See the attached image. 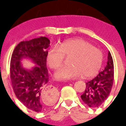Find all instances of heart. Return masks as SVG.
Returning a JSON list of instances; mask_svg holds the SVG:
<instances>
[{"label":"heart","instance_id":"b5f03b06","mask_svg":"<svg viewBox=\"0 0 126 126\" xmlns=\"http://www.w3.org/2000/svg\"><path fill=\"white\" fill-rule=\"evenodd\" d=\"M65 56L69 59V66L62 67L54 74L55 79L65 81L83 76L90 78L100 70L103 63V53L89 42L80 38L64 41L59 47L50 48L47 54V63L50 68L56 69L63 63Z\"/></svg>","mask_w":126,"mask_h":126}]
</instances>
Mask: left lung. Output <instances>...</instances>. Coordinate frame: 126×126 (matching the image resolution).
I'll return each instance as SVG.
<instances>
[{
	"mask_svg": "<svg viewBox=\"0 0 126 126\" xmlns=\"http://www.w3.org/2000/svg\"><path fill=\"white\" fill-rule=\"evenodd\" d=\"M114 79L113 58L108 52L107 65L96 77L86 83L84 93L81 95L83 102L91 108H97L108 98L112 89Z\"/></svg>",
	"mask_w": 126,
	"mask_h": 126,
	"instance_id": "1",
	"label": "left lung"
}]
</instances>
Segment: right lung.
<instances>
[{
    "label": "right lung",
    "instance_id": "obj_1",
    "mask_svg": "<svg viewBox=\"0 0 126 126\" xmlns=\"http://www.w3.org/2000/svg\"><path fill=\"white\" fill-rule=\"evenodd\" d=\"M49 46L47 37L21 42L15 48L11 59L10 78L14 93L27 108L36 112L47 110L57 96L56 89L45 90L48 82L46 58ZM23 58L31 60L36 66L31 70L24 68L20 62ZM42 94L47 98L42 97Z\"/></svg>",
    "mask_w": 126,
    "mask_h": 126
}]
</instances>
